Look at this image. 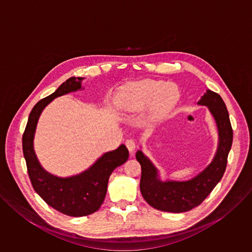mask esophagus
Wrapping results in <instances>:
<instances>
[{"label":"esophagus","instance_id":"1","mask_svg":"<svg viewBox=\"0 0 252 252\" xmlns=\"http://www.w3.org/2000/svg\"><path fill=\"white\" fill-rule=\"evenodd\" d=\"M126 148H127V150L129 151L130 154H132L134 152V150H135V142H134L133 139H131V138L127 139L126 141Z\"/></svg>","mask_w":252,"mask_h":252}]
</instances>
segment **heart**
Instances as JSON below:
<instances>
[{"label": "heart", "instance_id": "obj_1", "mask_svg": "<svg viewBox=\"0 0 252 252\" xmlns=\"http://www.w3.org/2000/svg\"><path fill=\"white\" fill-rule=\"evenodd\" d=\"M178 99V89L170 83L143 80L124 88L118 106L126 115L134 114L152 104L151 120L158 122L164 119L173 109Z\"/></svg>", "mask_w": 252, "mask_h": 252}]
</instances>
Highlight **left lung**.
Instances as JSON below:
<instances>
[{"label":"left lung","mask_w":252,"mask_h":252,"mask_svg":"<svg viewBox=\"0 0 252 252\" xmlns=\"http://www.w3.org/2000/svg\"><path fill=\"white\" fill-rule=\"evenodd\" d=\"M196 103L207 107L219 134L217 152L205 168L187 181L169 178L162 181L159 170L143 152L139 150L135 154L141 166L140 192L145 200L156 209L179 213L198 206L220 182L225 171L233 138L226 105L219 94L210 90H206Z\"/></svg>","instance_id":"8db88e82"}]
</instances>
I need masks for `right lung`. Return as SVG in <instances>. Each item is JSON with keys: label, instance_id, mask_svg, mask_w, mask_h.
<instances>
[{"label": "right lung", "instance_id": "obj_1", "mask_svg": "<svg viewBox=\"0 0 252 252\" xmlns=\"http://www.w3.org/2000/svg\"><path fill=\"white\" fill-rule=\"evenodd\" d=\"M86 78L71 77L51 95L41 99L32 110L23 135V153L33 189L50 206L68 217L81 218L95 212L102 204L112 172L128 158L125 145L101 155L89 168L70 175L58 176L46 170L33 149V139L39 119L45 107L55 98L83 91Z\"/></svg>", "mask_w": 252, "mask_h": 252}]
</instances>
